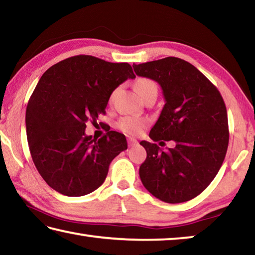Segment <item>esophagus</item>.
<instances>
[{
    "mask_svg": "<svg viewBox=\"0 0 255 255\" xmlns=\"http://www.w3.org/2000/svg\"><path fill=\"white\" fill-rule=\"evenodd\" d=\"M127 143H128L129 147H131V146L137 144V140L135 139V138H132V137H128V138H127Z\"/></svg>",
    "mask_w": 255,
    "mask_h": 255,
    "instance_id": "obj_1",
    "label": "esophagus"
}]
</instances>
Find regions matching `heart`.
Wrapping results in <instances>:
<instances>
[{
	"instance_id": "heart-1",
	"label": "heart",
	"mask_w": 255,
	"mask_h": 255,
	"mask_svg": "<svg viewBox=\"0 0 255 255\" xmlns=\"http://www.w3.org/2000/svg\"><path fill=\"white\" fill-rule=\"evenodd\" d=\"M135 89L143 100H145L147 97L152 96V94H157V91H158L156 83L150 79H147V77H140V79H138L135 83ZM116 93H117V89L114 90L110 94L109 97L110 105L115 100ZM147 126H148L147 120L136 118V117H129V116L120 118L118 120V123L116 124V127H117L118 130L127 133V135H139V133Z\"/></svg>"
}]
</instances>
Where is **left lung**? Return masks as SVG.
Instances as JSON below:
<instances>
[{"instance_id":"obj_1","label":"left lung","mask_w":255,"mask_h":255,"mask_svg":"<svg viewBox=\"0 0 255 255\" xmlns=\"http://www.w3.org/2000/svg\"><path fill=\"white\" fill-rule=\"evenodd\" d=\"M132 67L136 75L156 81L165 98L149 137L175 143L162 150L157 144L140 141L147 153L139 167L141 182L164 202L191 200L215 179L227 152L230 131L222 94L192 64L178 57Z\"/></svg>"}]
</instances>
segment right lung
Returning <instances> with one entry per match:
<instances>
[{
  "instance_id": "add662e5",
  "label": "right lung",
  "mask_w": 255,
  "mask_h": 255,
  "mask_svg": "<svg viewBox=\"0 0 255 255\" xmlns=\"http://www.w3.org/2000/svg\"><path fill=\"white\" fill-rule=\"evenodd\" d=\"M128 63L90 55L66 58L48 68L29 99L25 127L30 154L46 183L68 197L91 193L105 182L112 159L127 149L123 133L96 139L86 123L106 114L111 92L135 79Z\"/></svg>"
}]
</instances>
